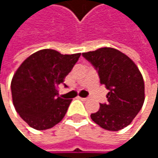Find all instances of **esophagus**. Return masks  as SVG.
I'll return each instance as SVG.
<instances>
[{
  "instance_id": "obj_1",
  "label": "esophagus",
  "mask_w": 158,
  "mask_h": 158,
  "mask_svg": "<svg viewBox=\"0 0 158 158\" xmlns=\"http://www.w3.org/2000/svg\"><path fill=\"white\" fill-rule=\"evenodd\" d=\"M79 100H81V101H84V102H85V101H87L89 98H82V97H79Z\"/></svg>"
}]
</instances>
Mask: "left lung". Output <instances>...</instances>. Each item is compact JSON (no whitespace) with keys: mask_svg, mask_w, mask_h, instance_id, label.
Here are the masks:
<instances>
[{"mask_svg":"<svg viewBox=\"0 0 158 158\" xmlns=\"http://www.w3.org/2000/svg\"><path fill=\"white\" fill-rule=\"evenodd\" d=\"M82 56L96 69L100 82L109 89L107 103H101L90 118L105 130L123 129L132 123L144 102L140 70L129 56L115 48H99Z\"/></svg>","mask_w":158,"mask_h":158,"instance_id":"1","label":"left lung"}]
</instances>
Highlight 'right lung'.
Returning <instances> with one entry per match:
<instances>
[{"label": "right lung", "instance_id": "right-lung-1", "mask_svg": "<svg viewBox=\"0 0 158 158\" xmlns=\"http://www.w3.org/2000/svg\"><path fill=\"white\" fill-rule=\"evenodd\" d=\"M79 56L80 53L62 55L53 49H42L18 68L11 83L13 102L29 126L47 130L64 118L72 100L59 96L57 88Z\"/></svg>", "mask_w": 158, "mask_h": 158}]
</instances>
